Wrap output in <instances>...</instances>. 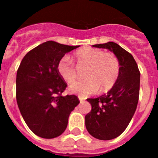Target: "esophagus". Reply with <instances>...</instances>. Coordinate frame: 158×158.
I'll return each instance as SVG.
<instances>
[{
  "label": "esophagus",
  "mask_w": 158,
  "mask_h": 158,
  "mask_svg": "<svg viewBox=\"0 0 158 158\" xmlns=\"http://www.w3.org/2000/svg\"><path fill=\"white\" fill-rule=\"evenodd\" d=\"M78 99H79V100H80L81 103V102H83L84 100H85L83 98H82L81 96H78Z\"/></svg>",
  "instance_id": "34e87169"
}]
</instances>
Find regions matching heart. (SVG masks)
I'll use <instances>...</instances> for the list:
<instances>
[{"label":"heart","instance_id":"1","mask_svg":"<svg viewBox=\"0 0 158 158\" xmlns=\"http://www.w3.org/2000/svg\"><path fill=\"white\" fill-rule=\"evenodd\" d=\"M74 57L78 65H86L88 67L85 72L86 78L71 85V93L87 96L97 93L99 89L102 93L109 91L115 85L120 71L119 62L115 54L85 47L77 51ZM57 69L58 74L67 83L76 80V65L69 57L64 56L58 61Z\"/></svg>","mask_w":158,"mask_h":158}]
</instances>
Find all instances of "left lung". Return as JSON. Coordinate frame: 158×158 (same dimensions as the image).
Segmentation results:
<instances>
[{
  "label": "left lung",
  "instance_id": "1",
  "mask_svg": "<svg viewBox=\"0 0 158 158\" xmlns=\"http://www.w3.org/2000/svg\"><path fill=\"white\" fill-rule=\"evenodd\" d=\"M112 51L118 58L120 71L115 85L107 94L89 98L91 111L85 115L89 133L100 140L115 139L123 132L137 108L140 89V72L135 58L113 42L93 45Z\"/></svg>",
  "mask_w": 158,
  "mask_h": 158
}]
</instances>
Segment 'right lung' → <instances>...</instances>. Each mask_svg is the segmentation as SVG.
<instances>
[{
    "label": "right lung",
    "mask_w": 158,
    "mask_h": 158,
    "mask_svg": "<svg viewBox=\"0 0 158 158\" xmlns=\"http://www.w3.org/2000/svg\"><path fill=\"white\" fill-rule=\"evenodd\" d=\"M79 46L47 41L31 50L16 73V101L31 131L43 139H54L66 129L71 111L80 101L75 95L62 96L67 84L57 65L66 53Z\"/></svg>",
    "instance_id": "add662e5"
}]
</instances>
